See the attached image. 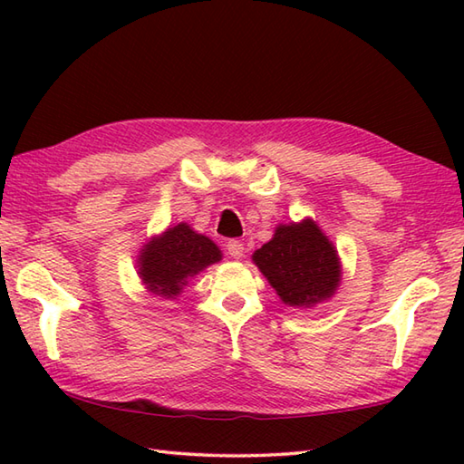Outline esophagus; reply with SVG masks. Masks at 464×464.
Here are the masks:
<instances>
[{"mask_svg":"<svg viewBox=\"0 0 464 464\" xmlns=\"http://www.w3.org/2000/svg\"><path fill=\"white\" fill-rule=\"evenodd\" d=\"M225 249H227V253L231 255L233 259H241L243 257V243L241 241H237V239H229L227 241V245H225Z\"/></svg>","mask_w":464,"mask_h":464,"instance_id":"34e87169","label":"esophagus"}]
</instances>
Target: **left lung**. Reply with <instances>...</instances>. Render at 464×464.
Wrapping results in <instances>:
<instances>
[{"instance_id":"left-lung-1","label":"left lung","mask_w":464,"mask_h":464,"mask_svg":"<svg viewBox=\"0 0 464 464\" xmlns=\"http://www.w3.org/2000/svg\"><path fill=\"white\" fill-rule=\"evenodd\" d=\"M253 261L291 307H313L337 289L341 265L333 243L313 221L279 225Z\"/></svg>"}]
</instances>
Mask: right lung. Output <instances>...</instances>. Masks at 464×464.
Returning a JSON list of instances; mask_svg holds the SVG:
<instances>
[{"label": "right lung", "instance_id": "right-lung-1", "mask_svg": "<svg viewBox=\"0 0 464 464\" xmlns=\"http://www.w3.org/2000/svg\"><path fill=\"white\" fill-rule=\"evenodd\" d=\"M219 259L221 251L211 239L179 223L145 245L140 273L151 293L173 299L181 293L187 279Z\"/></svg>", "mask_w": 464, "mask_h": 464}]
</instances>
